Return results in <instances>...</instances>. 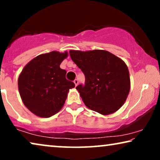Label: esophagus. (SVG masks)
Returning a JSON list of instances; mask_svg holds the SVG:
<instances>
[{
  "label": "esophagus",
  "mask_w": 160,
  "mask_h": 160,
  "mask_svg": "<svg viewBox=\"0 0 160 160\" xmlns=\"http://www.w3.org/2000/svg\"><path fill=\"white\" fill-rule=\"evenodd\" d=\"M73 82H74V84H75L76 86H77V85L78 84V79H75V80L73 81Z\"/></svg>",
  "instance_id": "obj_1"
}]
</instances>
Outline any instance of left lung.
Here are the masks:
<instances>
[{
    "instance_id": "left-lung-1",
    "label": "left lung",
    "mask_w": 160,
    "mask_h": 160,
    "mask_svg": "<svg viewBox=\"0 0 160 160\" xmlns=\"http://www.w3.org/2000/svg\"><path fill=\"white\" fill-rule=\"evenodd\" d=\"M72 60L85 76V84L76 87L87 108L102 115L119 110L130 89L126 63L106 50H70Z\"/></svg>"
}]
</instances>
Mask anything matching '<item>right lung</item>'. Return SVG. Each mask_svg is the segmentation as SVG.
<instances>
[{"label":"right lung","mask_w":160,"mask_h":160,"mask_svg":"<svg viewBox=\"0 0 160 160\" xmlns=\"http://www.w3.org/2000/svg\"><path fill=\"white\" fill-rule=\"evenodd\" d=\"M68 52L53 51L36 57L24 67L18 78V89L23 103L35 115L48 118L64 106L69 89L75 84L65 78L60 65Z\"/></svg>","instance_id":"obj_1"}]
</instances>
